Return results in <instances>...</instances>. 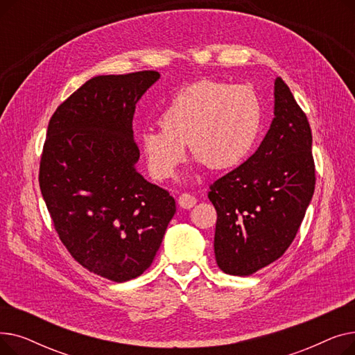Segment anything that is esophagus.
Wrapping results in <instances>:
<instances>
[{"label": "esophagus", "mask_w": 355, "mask_h": 355, "mask_svg": "<svg viewBox=\"0 0 355 355\" xmlns=\"http://www.w3.org/2000/svg\"><path fill=\"white\" fill-rule=\"evenodd\" d=\"M196 202H197V198L190 193H182L178 197V204L182 209H191Z\"/></svg>", "instance_id": "1"}]
</instances>
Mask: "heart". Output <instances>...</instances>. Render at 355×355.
<instances>
[{"instance_id":"heart-1","label":"heart","mask_w":355,"mask_h":355,"mask_svg":"<svg viewBox=\"0 0 355 355\" xmlns=\"http://www.w3.org/2000/svg\"><path fill=\"white\" fill-rule=\"evenodd\" d=\"M262 110L246 85L200 80L181 89L161 114L159 130H145L141 145L148 171L155 180L174 177L187 146L210 170H229L252 151Z\"/></svg>"}]
</instances>
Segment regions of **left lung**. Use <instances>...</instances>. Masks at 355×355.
<instances>
[{"label":"left lung","mask_w":355,"mask_h":355,"mask_svg":"<svg viewBox=\"0 0 355 355\" xmlns=\"http://www.w3.org/2000/svg\"><path fill=\"white\" fill-rule=\"evenodd\" d=\"M312 132L291 89L275 80V118L257 151L210 185L214 254L229 275L249 276L291 246L315 190Z\"/></svg>","instance_id":"8db88e82"}]
</instances>
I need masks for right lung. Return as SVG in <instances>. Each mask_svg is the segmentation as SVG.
<instances>
[{"label":"right lung","instance_id":"add662e5","mask_svg":"<svg viewBox=\"0 0 355 355\" xmlns=\"http://www.w3.org/2000/svg\"><path fill=\"white\" fill-rule=\"evenodd\" d=\"M155 70L87 80L53 114L39 184L55 233L89 272L114 282L142 275L161 246L175 200L135 170V105Z\"/></svg>","mask_w":355,"mask_h":355}]
</instances>
